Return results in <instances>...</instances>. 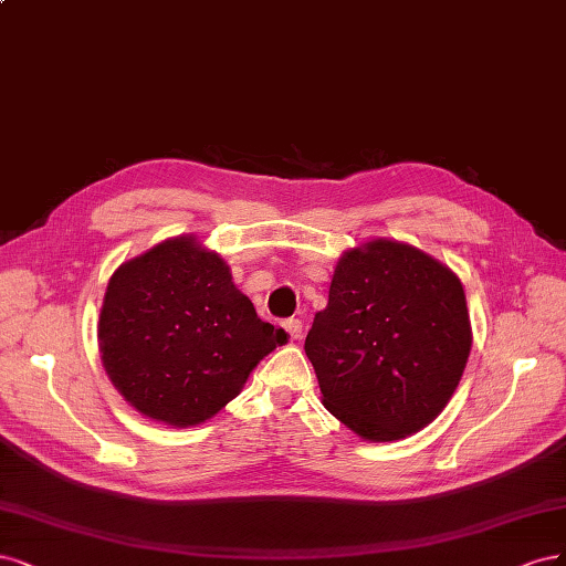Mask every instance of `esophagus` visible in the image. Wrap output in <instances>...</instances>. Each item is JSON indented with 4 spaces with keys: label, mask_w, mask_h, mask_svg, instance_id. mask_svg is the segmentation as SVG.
Segmentation results:
<instances>
[{
    "label": "esophagus",
    "mask_w": 566,
    "mask_h": 566,
    "mask_svg": "<svg viewBox=\"0 0 566 566\" xmlns=\"http://www.w3.org/2000/svg\"><path fill=\"white\" fill-rule=\"evenodd\" d=\"M284 329H286V334H289V338H291V340H298V338L303 336V322L291 317V319H286V322H284Z\"/></svg>",
    "instance_id": "esophagus-1"
}]
</instances>
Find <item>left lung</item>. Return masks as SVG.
Instances as JSON below:
<instances>
[{
	"mask_svg": "<svg viewBox=\"0 0 566 566\" xmlns=\"http://www.w3.org/2000/svg\"><path fill=\"white\" fill-rule=\"evenodd\" d=\"M470 345L461 280L423 251L376 240L338 261L305 355L324 407L361 440L390 442L447 407Z\"/></svg>",
	"mask_w": 566,
	"mask_h": 566,
	"instance_id": "obj_1",
	"label": "left lung"
}]
</instances>
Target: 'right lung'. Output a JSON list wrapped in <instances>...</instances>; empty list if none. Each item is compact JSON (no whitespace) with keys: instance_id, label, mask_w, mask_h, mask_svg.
I'll return each mask as SVG.
<instances>
[{"instance_id":"right-lung-1","label":"right lung","mask_w":566,"mask_h":566,"mask_svg":"<svg viewBox=\"0 0 566 566\" xmlns=\"http://www.w3.org/2000/svg\"><path fill=\"white\" fill-rule=\"evenodd\" d=\"M98 340L103 367L126 402L186 428L240 395L251 369L289 334L256 315L218 253L176 237L117 268Z\"/></svg>"}]
</instances>
